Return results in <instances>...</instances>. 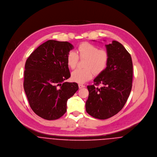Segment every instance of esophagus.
I'll use <instances>...</instances> for the list:
<instances>
[{"mask_svg":"<svg viewBox=\"0 0 157 157\" xmlns=\"http://www.w3.org/2000/svg\"><path fill=\"white\" fill-rule=\"evenodd\" d=\"M85 86L84 85H83V84H81V83H79V84H78V87H79L80 89L83 88H84Z\"/></svg>","mask_w":157,"mask_h":157,"instance_id":"obj_1","label":"esophagus"}]
</instances>
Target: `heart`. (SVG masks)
Wrapping results in <instances>:
<instances>
[{
  "mask_svg": "<svg viewBox=\"0 0 157 157\" xmlns=\"http://www.w3.org/2000/svg\"><path fill=\"white\" fill-rule=\"evenodd\" d=\"M78 58L85 60L83 67L85 69H76L71 74L72 81L83 83L90 79L95 74L101 73L107 67L109 55L105 49H98L95 45L90 43H83L77 48L76 52L70 51L67 56V63L68 67L74 69L76 67Z\"/></svg>",
  "mask_w": 157,
  "mask_h": 157,
  "instance_id": "heart-1",
  "label": "heart"
}]
</instances>
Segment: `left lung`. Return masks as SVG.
I'll return each mask as SVG.
<instances>
[{
  "mask_svg": "<svg viewBox=\"0 0 157 157\" xmlns=\"http://www.w3.org/2000/svg\"><path fill=\"white\" fill-rule=\"evenodd\" d=\"M109 55L106 68L87 86L89 91L86 111L92 117L105 120L120 112L130 95L133 65L130 54L122 44L113 40L106 45ZM101 84L98 88L96 86Z\"/></svg>",
  "mask_w": 157,
  "mask_h": 157,
  "instance_id": "8db88e82",
  "label": "left lung"
}]
</instances>
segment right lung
Here are the masks:
<instances>
[{
	"label": "right lung",
	"instance_id": "right-lung-1",
	"mask_svg": "<svg viewBox=\"0 0 157 157\" xmlns=\"http://www.w3.org/2000/svg\"><path fill=\"white\" fill-rule=\"evenodd\" d=\"M73 48L67 42L49 40L26 61L24 90L32 110L44 119L53 120L63 116L67 100L78 90L77 83L64 82L71 76L67 56Z\"/></svg>",
	"mask_w": 157,
	"mask_h": 157
}]
</instances>
